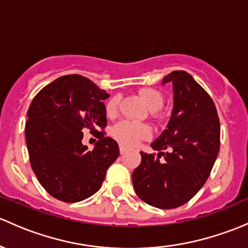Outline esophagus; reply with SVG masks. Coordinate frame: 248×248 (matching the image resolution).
Masks as SVG:
<instances>
[{"label":"esophagus","instance_id":"1","mask_svg":"<svg viewBox=\"0 0 248 248\" xmlns=\"http://www.w3.org/2000/svg\"><path fill=\"white\" fill-rule=\"evenodd\" d=\"M127 151H128V150H127V147H124V146H122V145L120 146V153H121V155H124Z\"/></svg>","mask_w":248,"mask_h":248}]
</instances>
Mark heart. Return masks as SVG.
Instances as JSON below:
<instances>
[{"label": "heart", "mask_w": 248, "mask_h": 248, "mask_svg": "<svg viewBox=\"0 0 248 248\" xmlns=\"http://www.w3.org/2000/svg\"><path fill=\"white\" fill-rule=\"evenodd\" d=\"M139 96L144 101L147 108L152 111H157L163 107L164 96L160 91L152 88H144L139 90ZM119 97L114 96L108 101L106 106L107 115L113 117L117 111ZM151 131L144 124L133 121H121L111 128V135L120 144L126 146H134L139 140L150 137Z\"/></svg>", "instance_id": "1"}]
</instances>
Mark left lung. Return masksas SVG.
Returning a JSON list of instances; mask_svg holds the SVG:
<instances>
[{"label": "left lung", "mask_w": 248, "mask_h": 248, "mask_svg": "<svg viewBox=\"0 0 248 248\" xmlns=\"http://www.w3.org/2000/svg\"><path fill=\"white\" fill-rule=\"evenodd\" d=\"M173 109L166 129L151 144L157 155L140 152L133 186L140 200L159 209L186 204L204 186L220 150V121L212 97L186 71H172Z\"/></svg>", "instance_id": "1"}]
</instances>
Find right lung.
Instances as JSON below:
<instances>
[{"label":"right lung","instance_id":"add662e5","mask_svg":"<svg viewBox=\"0 0 248 248\" xmlns=\"http://www.w3.org/2000/svg\"><path fill=\"white\" fill-rule=\"evenodd\" d=\"M106 91L80 75L57 78L31 103L26 142L31 166L44 189L54 199L75 203L100 190L109 166L119 157V145L96 128L107 126ZM99 133L89 151L82 131Z\"/></svg>","mask_w":248,"mask_h":248}]
</instances>
